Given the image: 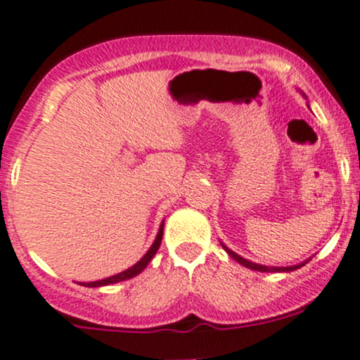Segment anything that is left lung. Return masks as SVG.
<instances>
[{
    "label": "left lung",
    "instance_id": "1",
    "mask_svg": "<svg viewBox=\"0 0 360 360\" xmlns=\"http://www.w3.org/2000/svg\"><path fill=\"white\" fill-rule=\"evenodd\" d=\"M223 245V243H221ZM223 249L226 250L228 254H230V257H233L235 261L237 262H240L242 266H245V268H249V269H254V271H264V273H285V271H293V269H299V268H302V266L305 264V262H300V264H297V266H287V268H276V266H264V264H256V262H250V261H247V259H243V257H240L238 256V254H235L233 250H230L228 249L226 245H223Z\"/></svg>",
    "mask_w": 360,
    "mask_h": 360
}]
</instances>
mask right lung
I'll list each match as a JSON object with an SVG mask.
<instances>
[{
	"mask_svg": "<svg viewBox=\"0 0 360 360\" xmlns=\"http://www.w3.org/2000/svg\"><path fill=\"white\" fill-rule=\"evenodd\" d=\"M163 226H165V223H161L160 231H158V235H156V240L153 242V245H150V249L144 254V257H142L139 262H135L132 268L125 269V271H122L118 274H113V276H110V278H104V280L91 281V283H80V285H84V287H104V285H111V283H118V281H123V280H130V278L137 276L139 273L144 271L146 266L149 264L150 259L154 257V254H156L158 249H160L161 238H163Z\"/></svg>",
	"mask_w": 360,
	"mask_h": 360,
	"instance_id": "1",
	"label": "right lung"
}]
</instances>
